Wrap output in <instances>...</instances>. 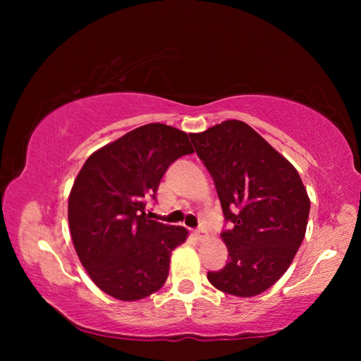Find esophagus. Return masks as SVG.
<instances>
[{
	"instance_id": "34e87169",
	"label": "esophagus",
	"mask_w": 361,
	"mask_h": 361,
	"mask_svg": "<svg viewBox=\"0 0 361 361\" xmlns=\"http://www.w3.org/2000/svg\"><path fill=\"white\" fill-rule=\"evenodd\" d=\"M194 235H195V239H197V240H205L207 237H209V234H207V229H205V228H199V229H195Z\"/></svg>"
}]
</instances>
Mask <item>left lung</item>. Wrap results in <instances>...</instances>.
<instances>
[{
	"label": "left lung",
	"mask_w": 361,
	"mask_h": 361,
	"mask_svg": "<svg viewBox=\"0 0 361 361\" xmlns=\"http://www.w3.org/2000/svg\"><path fill=\"white\" fill-rule=\"evenodd\" d=\"M215 183L229 261L207 274L215 288L250 298L290 267L307 228L310 200L296 169L242 121H224L189 135Z\"/></svg>",
	"instance_id": "left-lung-1"
}]
</instances>
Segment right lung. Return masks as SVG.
<instances>
[{
    "instance_id": "right-lung-1",
    "label": "right lung",
    "mask_w": 361,
    "mask_h": 361,
    "mask_svg": "<svg viewBox=\"0 0 361 361\" xmlns=\"http://www.w3.org/2000/svg\"><path fill=\"white\" fill-rule=\"evenodd\" d=\"M185 132L146 124L89 156L68 200L73 245L89 277L106 295L138 301L166 283L170 255L188 231L149 219L164 173L191 154Z\"/></svg>"
}]
</instances>
